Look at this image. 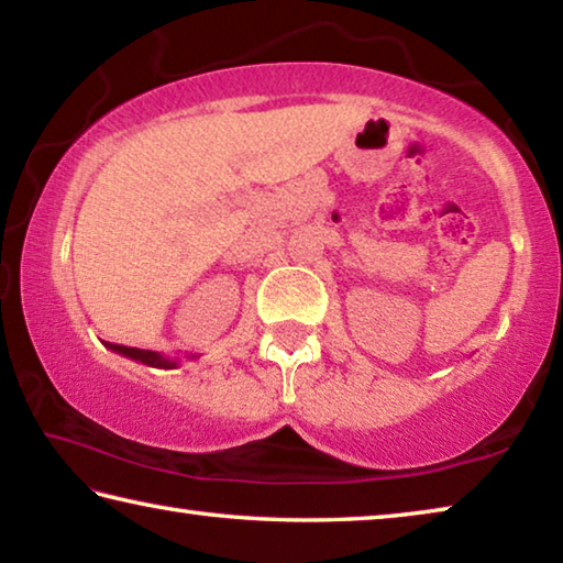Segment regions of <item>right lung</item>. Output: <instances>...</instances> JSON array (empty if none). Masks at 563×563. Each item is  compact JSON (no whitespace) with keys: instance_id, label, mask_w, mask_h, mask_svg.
I'll return each mask as SVG.
<instances>
[{"instance_id":"add662e5","label":"right lung","mask_w":563,"mask_h":563,"mask_svg":"<svg viewBox=\"0 0 563 563\" xmlns=\"http://www.w3.org/2000/svg\"><path fill=\"white\" fill-rule=\"evenodd\" d=\"M107 347L119 352V355L129 357V360H136V362H144L148 367H158V369H174L180 365V360H170L166 355H158L154 350H139V347H126V345H113V342H107ZM194 357V355H190Z\"/></svg>"}]
</instances>
